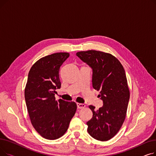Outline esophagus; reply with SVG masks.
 Returning a JSON list of instances; mask_svg holds the SVG:
<instances>
[{"instance_id": "obj_1", "label": "esophagus", "mask_w": 156, "mask_h": 156, "mask_svg": "<svg viewBox=\"0 0 156 156\" xmlns=\"http://www.w3.org/2000/svg\"><path fill=\"white\" fill-rule=\"evenodd\" d=\"M85 107V104H81V103H77V108L78 109H82Z\"/></svg>"}]
</instances>
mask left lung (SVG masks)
I'll return each instance as SVG.
<instances>
[{
	"instance_id": "8db88e82",
	"label": "left lung",
	"mask_w": 156,
	"mask_h": 156,
	"mask_svg": "<svg viewBox=\"0 0 156 156\" xmlns=\"http://www.w3.org/2000/svg\"><path fill=\"white\" fill-rule=\"evenodd\" d=\"M79 58L92 69V86L103 101L89 120L88 133L100 141H108L119 132L126 118L129 90L125 69L119 60L111 54L90 50L76 53Z\"/></svg>"
}]
</instances>
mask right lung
I'll return each instance as SVG.
<instances>
[{"label":"right lung","mask_w":156,"mask_h":156,"mask_svg":"<svg viewBox=\"0 0 156 156\" xmlns=\"http://www.w3.org/2000/svg\"><path fill=\"white\" fill-rule=\"evenodd\" d=\"M68 52L45 56L31 68L24 97L33 126L42 137L55 140L68 130L77 105L75 102L55 100V90L61 88L59 69L68 58Z\"/></svg>","instance_id":"add662e5"}]
</instances>
